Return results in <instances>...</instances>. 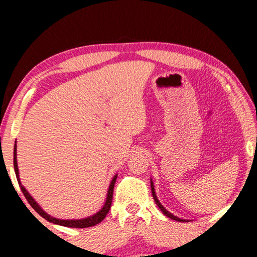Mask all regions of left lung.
I'll return each mask as SVG.
<instances>
[{
    "label": "left lung",
    "mask_w": 257,
    "mask_h": 257,
    "mask_svg": "<svg viewBox=\"0 0 257 257\" xmlns=\"http://www.w3.org/2000/svg\"><path fill=\"white\" fill-rule=\"evenodd\" d=\"M151 188H152V195H153V198H154V201H155V203H156V205L159 206V208L161 211H162V213L164 215H167L168 217H170V219H172V220H176V221H179V222H187L186 220H184V219H179V217H177V216H175L173 214H171L170 212L169 211H167L165 210V207H163V205L162 204H161L160 202H159V199H158V197H156V194H155V190H154V186H153V182L151 181Z\"/></svg>",
    "instance_id": "obj_1"
}]
</instances>
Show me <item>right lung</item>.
I'll list each match as a JSON object with an SVG mask.
<instances>
[{
	"mask_svg": "<svg viewBox=\"0 0 257 257\" xmlns=\"http://www.w3.org/2000/svg\"><path fill=\"white\" fill-rule=\"evenodd\" d=\"M14 167H15L17 180H18L20 189H21V191H23V194L25 195V197H26V199H27V202L30 204V206H32L34 210L38 213V214L44 217V219H46L47 221H49V222H52L54 224H59V225H63V227H69V228H88V227H93V225H96L99 222H102V221L104 220V217H105L106 214L108 213V211H110V207H111V204H112V198H113V189H114L116 176H114V178H113L111 184H110V187H108L106 201H105V204H104V206L102 207L101 211H98L96 214H94V215L89 216V217H86V219H81V220H60V219H55V217L49 215L47 213L43 211L41 206L38 205L36 202H35V199L32 196H30L28 191L25 189V187L21 185L20 179H19L18 164H17V146L16 145H15V151H14Z\"/></svg>",
	"mask_w": 257,
	"mask_h": 257,
	"instance_id": "obj_1",
	"label": "right lung"
}]
</instances>
